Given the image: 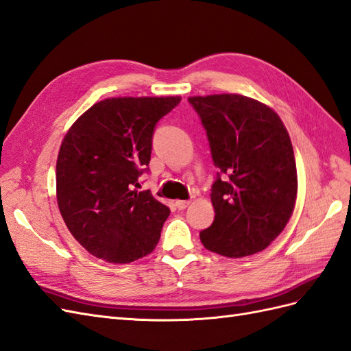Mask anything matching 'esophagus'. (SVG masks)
Instances as JSON below:
<instances>
[{
	"label": "esophagus",
	"instance_id": "1",
	"mask_svg": "<svg viewBox=\"0 0 351 351\" xmlns=\"http://www.w3.org/2000/svg\"><path fill=\"white\" fill-rule=\"evenodd\" d=\"M188 204H190V200H176L175 206L179 210H184L188 208Z\"/></svg>",
	"mask_w": 351,
	"mask_h": 351
}]
</instances>
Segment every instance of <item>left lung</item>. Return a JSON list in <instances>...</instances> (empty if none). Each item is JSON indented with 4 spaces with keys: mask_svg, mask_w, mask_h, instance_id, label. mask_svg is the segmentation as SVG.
I'll list each match as a JSON object with an SVG mask.
<instances>
[{
    "mask_svg": "<svg viewBox=\"0 0 351 351\" xmlns=\"http://www.w3.org/2000/svg\"><path fill=\"white\" fill-rule=\"evenodd\" d=\"M208 134L218 167L210 200L213 223L203 246L228 258L261 252L285 230L298 179L292 142L271 108L243 95L188 97Z\"/></svg>",
    "mask_w": 351,
    "mask_h": 351,
    "instance_id": "left-lung-1",
    "label": "left lung"
}]
</instances>
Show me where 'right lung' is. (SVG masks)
I'll return each instance as SVG.
<instances>
[{"mask_svg":"<svg viewBox=\"0 0 351 351\" xmlns=\"http://www.w3.org/2000/svg\"><path fill=\"white\" fill-rule=\"evenodd\" d=\"M181 102L167 97H108L78 117L56 163V197L71 234L112 264L151 254L170 209L138 191L151 160L157 121Z\"/></svg>","mask_w":351,"mask_h":351,"instance_id":"1","label":"right lung"}]
</instances>
